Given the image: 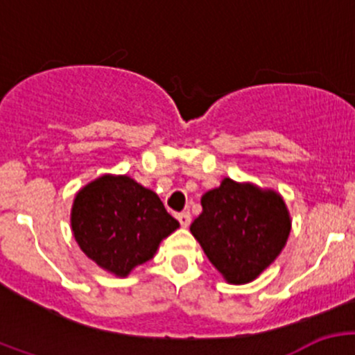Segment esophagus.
<instances>
[{
	"label": "esophagus",
	"instance_id": "esophagus-1",
	"mask_svg": "<svg viewBox=\"0 0 355 355\" xmlns=\"http://www.w3.org/2000/svg\"><path fill=\"white\" fill-rule=\"evenodd\" d=\"M177 220L180 221L182 227L187 228L189 225H191V220H192L191 213H189V211H184V213H178V214H177Z\"/></svg>",
	"mask_w": 355,
	"mask_h": 355
}]
</instances>
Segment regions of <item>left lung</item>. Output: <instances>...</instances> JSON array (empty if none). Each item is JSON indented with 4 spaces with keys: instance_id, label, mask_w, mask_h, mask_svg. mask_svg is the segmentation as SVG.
<instances>
[{
    "instance_id": "8db88e82",
    "label": "left lung",
    "mask_w": 355,
    "mask_h": 355,
    "mask_svg": "<svg viewBox=\"0 0 355 355\" xmlns=\"http://www.w3.org/2000/svg\"><path fill=\"white\" fill-rule=\"evenodd\" d=\"M200 204L191 232L230 284L252 282L287 244L290 216L277 192L225 178Z\"/></svg>"
}]
</instances>
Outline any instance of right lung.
I'll list each match as a JSON object with an SVG mask.
<instances>
[{
  "instance_id": "add662e5",
  "label": "right lung",
  "mask_w": 355,
  "mask_h": 355,
  "mask_svg": "<svg viewBox=\"0 0 355 355\" xmlns=\"http://www.w3.org/2000/svg\"><path fill=\"white\" fill-rule=\"evenodd\" d=\"M178 228L153 191L130 177H105L85 185L71 207V230L80 249L105 270L127 277L155 256Z\"/></svg>"
}]
</instances>
